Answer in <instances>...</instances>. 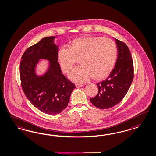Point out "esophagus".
Listing matches in <instances>:
<instances>
[{"label":"esophagus","instance_id":"1","mask_svg":"<svg viewBox=\"0 0 156 156\" xmlns=\"http://www.w3.org/2000/svg\"><path fill=\"white\" fill-rule=\"evenodd\" d=\"M83 86V85L82 84H76V88H80Z\"/></svg>","mask_w":156,"mask_h":156}]
</instances>
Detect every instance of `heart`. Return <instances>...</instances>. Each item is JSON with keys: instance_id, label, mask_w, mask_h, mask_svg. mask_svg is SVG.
Listing matches in <instances>:
<instances>
[{"instance_id": "heart-1", "label": "heart", "mask_w": 156, "mask_h": 156, "mask_svg": "<svg viewBox=\"0 0 156 156\" xmlns=\"http://www.w3.org/2000/svg\"><path fill=\"white\" fill-rule=\"evenodd\" d=\"M117 57L115 43L110 39L100 37H85L73 40L69 48L62 47L57 59L62 70L68 73L77 59L80 65L69 74L70 80L82 83L91 77L101 80L111 73Z\"/></svg>"}]
</instances>
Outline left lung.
<instances>
[{
	"mask_svg": "<svg viewBox=\"0 0 156 156\" xmlns=\"http://www.w3.org/2000/svg\"><path fill=\"white\" fill-rule=\"evenodd\" d=\"M118 55L113 70L106 80L97 84L98 93L90 101L101 109L112 108L119 104L127 93L134 75L133 62L127 45L114 38Z\"/></svg>",
	"mask_w": 156,
	"mask_h": 156,
	"instance_id": "1",
	"label": "left lung"
}]
</instances>
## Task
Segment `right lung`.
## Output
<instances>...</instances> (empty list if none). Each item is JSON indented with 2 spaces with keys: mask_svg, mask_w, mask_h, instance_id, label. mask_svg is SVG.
Wrapping results in <instances>:
<instances>
[{
  "mask_svg": "<svg viewBox=\"0 0 156 156\" xmlns=\"http://www.w3.org/2000/svg\"><path fill=\"white\" fill-rule=\"evenodd\" d=\"M55 37L43 38L28 48L20 64V77L24 94L36 108L50 115L60 113L66 108L76 88L62 74L57 59L59 45L54 43ZM42 59L49 61L48 67L43 74L38 75L36 68Z\"/></svg>",
  "mask_w": 156,
  "mask_h": 156,
  "instance_id": "add662e5",
  "label": "right lung"
}]
</instances>
